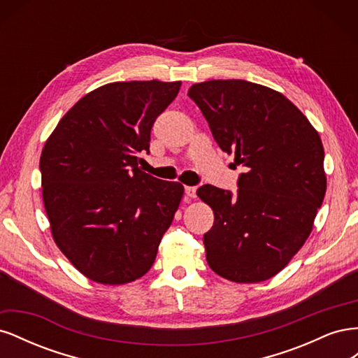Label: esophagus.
I'll return each instance as SVG.
<instances>
[{"mask_svg": "<svg viewBox=\"0 0 358 358\" xmlns=\"http://www.w3.org/2000/svg\"><path fill=\"white\" fill-rule=\"evenodd\" d=\"M185 194L189 199L197 197V188L196 187H185Z\"/></svg>", "mask_w": 358, "mask_h": 358, "instance_id": "1", "label": "esophagus"}]
</instances>
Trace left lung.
<instances>
[{"label": "left lung", "instance_id": "1", "mask_svg": "<svg viewBox=\"0 0 358 358\" xmlns=\"http://www.w3.org/2000/svg\"><path fill=\"white\" fill-rule=\"evenodd\" d=\"M215 142L245 173L237 194L203 185L215 215L203 236L216 275L239 284L273 278L305 245L326 196L324 148L308 117L267 86L230 79L194 83Z\"/></svg>", "mask_w": 358, "mask_h": 358}]
</instances>
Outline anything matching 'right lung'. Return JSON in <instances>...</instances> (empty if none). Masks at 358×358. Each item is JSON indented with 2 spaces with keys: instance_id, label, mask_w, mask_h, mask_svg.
Here are the masks:
<instances>
[{
  "instance_id": "obj_1",
  "label": "right lung",
  "mask_w": 358,
  "mask_h": 358,
  "mask_svg": "<svg viewBox=\"0 0 358 358\" xmlns=\"http://www.w3.org/2000/svg\"><path fill=\"white\" fill-rule=\"evenodd\" d=\"M180 82L100 86L62 116L40 157L43 203L53 241L82 275L122 285L152 267L183 196L179 182L138 167L155 119Z\"/></svg>"
}]
</instances>
